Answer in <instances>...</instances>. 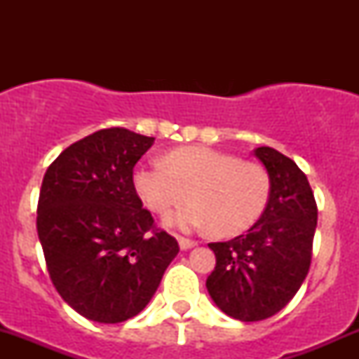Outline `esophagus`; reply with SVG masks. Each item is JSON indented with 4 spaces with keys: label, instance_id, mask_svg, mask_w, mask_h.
Returning a JSON list of instances; mask_svg holds the SVG:
<instances>
[{
    "label": "esophagus",
    "instance_id": "obj_1",
    "mask_svg": "<svg viewBox=\"0 0 359 359\" xmlns=\"http://www.w3.org/2000/svg\"><path fill=\"white\" fill-rule=\"evenodd\" d=\"M179 245H180V248H182V250H189V248L196 247V245H198V241H194V240H189V238L179 236Z\"/></svg>",
    "mask_w": 359,
    "mask_h": 359
}]
</instances>
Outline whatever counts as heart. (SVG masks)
<instances>
[{
    "mask_svg": "<svg viewBox=\"0 0 359 359\" xmlns=\"http://www.w3.org/2000/svg\"><path fill=\"white\" fill-rule=\"evenodd\" d=\"M133 186L156 213L180 205L191 193L194 201L166 217V222L182 229L212 227L217 236L250 229L266 210L271 189L260 165L205 146L179 147L165 161L139 166Z\"/></svg>",
    "mask_w": 359,
    "mask_h": 359,
    "instance_id": "b5f03b06",
    "label": "heart"
}]
</instances>
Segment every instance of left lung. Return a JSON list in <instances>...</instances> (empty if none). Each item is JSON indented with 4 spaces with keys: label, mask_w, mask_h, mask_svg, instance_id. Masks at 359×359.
<instances>
[{
    "label": "left lung",
    "mask_w": 359,
    "mask_h": 359,
    "mask_svg": "<svg viewBox=\"0 0 359 359\" xmlns=\"http://www.w3.org/2000/svg\"><path fill=\"white\" fill-rule=\"evenodd\" d=\"M269 175V200L247 234L210 243L215 269L206 280L222 313L240 321L274 316L293 299L313 257L318 208L307 177L273 147L253 151Z\"/></svg>",
    "instance_id": "left-lung-1"
}]
</instances>
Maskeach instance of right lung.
<instances>
[{"label":"right lung","mask_w":359,"mask_h":359,"mask_svg":"<svg viewBox=\"0 0 359 359\" xmlns=\"http://www.w3.org/2000/svg\"><path fill=\"white\" fill-rule=\"evenodd\" d=\"M153 144L126 128L99 130L64 149L43 177L36 227L50 280L97 323L137 316L179 253L133 186V166Z\"/></svg>","instance_id":"1"}]
</instances>
